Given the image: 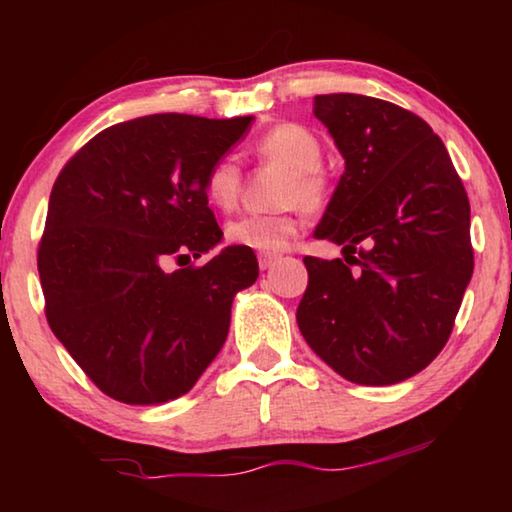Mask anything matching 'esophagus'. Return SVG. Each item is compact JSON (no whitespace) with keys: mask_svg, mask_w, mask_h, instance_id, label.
<instances>
[{"mask_svg":"<svg viewBox=\"0 0 512 512\" xmlns=\"http://www.w3.org/2000/svg\"><path fill=\"white\" fill-rule=\"evenodd\" d=\"M257 259H259V268H262V271H266V268H271L280 257L271 255V253H259Z\"/></svg>","mask_w":512,"mask_h":512,"instance_id":"esophagus-1","label":"esophagus"}]
</instances>
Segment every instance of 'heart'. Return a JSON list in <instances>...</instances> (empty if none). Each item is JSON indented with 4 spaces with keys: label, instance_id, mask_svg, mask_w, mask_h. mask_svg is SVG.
<instances>
[{
    "label": "heart",
    "instance_id": "obj_1",
    "mask_svg": "<svg viewBox=\"0 0 512 512\" xmlns=\"http://www.w3.org/2000/svg\"><path fill=\"white\" fill-rule=\"evenodd\" d=\"M259 160L277 164L287 178L277 194V203L287 205L273 214H241L225 225V239L232 246L280 253L300 230L298 205L305 212H323L329 203V180L320 169L323 146L316 133L302 124H277L255 142ZM241 187L239 164L232 158H219L205 173L203 189L207 201L219 210L237 205Z\"/></svg>",
    "mask_w": 512,
    "mask_h": 512
}]
</instances>
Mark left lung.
Listing matches in <instances>:
<instances>
[{
    "label": "left lung",
    "instance_id": "obj_1",
    "mask_svg": "<svg viewBox=\"0 0 512 512\" xmlns=\"http://www.w3.org/2000/svg\"><path fill=\"white\" fill-rule=\"evenodd\" d=\"M345 171L316 239L343 259L305 257L298 327L341 377L391 386L445 348L474 271L470 201L427 121L363 94H318Z\"/></svg>",
    "mask_w": 512,
    "mask_h": 512
}]
</instances>
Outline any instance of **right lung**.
Wrapping results in <instances>:
<instances>
[{
	"instance_id": "add662e5",
	"label": "right lung",
	"mask_w": 512,
	"mask_h": 512,
	"mask_svg": "<svg viewBox=\"0 0 512 512\" xmlns=\"http://www.w3.org/2000/svg\"><path fill=\"white\" fill-rule=\"evenodd\" d=\"M253 117H137L94 135L49 196L38 273L51 332L94 386L124 404L185 395L223 348L235 293L257 280L228 246L203 180Z\"/></svg>"
}]
</instances>
